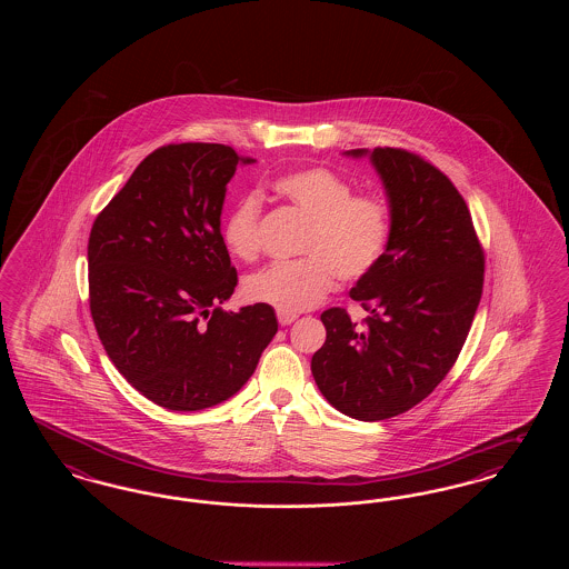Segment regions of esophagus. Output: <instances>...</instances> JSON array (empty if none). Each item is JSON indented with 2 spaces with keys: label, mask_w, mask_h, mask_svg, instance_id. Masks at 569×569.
I'll return each mask as SVG.
<instances>
[{
  "label": "esophagus",
  "mask_w": 569,
  "mask_h": 569,
  "mask_svg": "<svg viewBox=\"0 0 569 569\" xmlns=\"http://www.w3.org/2000/svg\"><path fill=\"white\" fill-rule=\"evenodd\" d=\"M297 313H286V311H277V320L281 326H290L292 322H297Z\"/></svg>",
  "instance_id": "34e87169"
}]
</instances>
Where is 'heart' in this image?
<instances>
[{
  "label": "heart",
  "mask_w": 569,
  "mask_h": 569,
  "mask_svg": "<svg viewBox=\"0 0 569 569\" xmlns=\"http://www.w3.org/2000/svg\"><path fill=\"white\" fill-rule=\"evenodd\" d=\"M272 191L307 217L298 244L305 256L247 277L249 300L297 313L330 292L335 274L358 281L378 267L392 234L390 207L381 196L356 193L346 177L326 166L286 172L272 181ZM260 219L258 196L247 193L237 200L223 223V243L232 256L241 260L258 256Z\"/></svg>",
  "instance_id": "heart-1"
}]
</instances>
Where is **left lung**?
Wrapping results in <instances>:
<instances>
[{
    "label": "left lung",
    "mask_w": 569,
    "mask_h": 569,
    "mask_svg": "<svg viewBox=\"0 0 569 569\" xmlns=\"http://www.w3.org/2000/svg\"><path fill=\"white\" fill-rule=\"evenodd\" d=\"M348 156H371L392 234L350 290L365 322L341 307L322 313L326 341L311 373L330 406L376 422L418 406L455 367L482 298L485 251L462 196L433 163L395 147Z\"/></svg>",
    "instance_id": "1"
}]
</instances>
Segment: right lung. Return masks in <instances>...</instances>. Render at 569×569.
<instances>
[{
    "mask_svg": "<svg viewBox=\"0 0 569 569\" xmlns=\"http://www.w3.org/2000/svg\"><path fill=\"white\" fill-rule=\"evenodd\" d=\"M251 162L226 144H166L93 221V325L117 371L156 406L198 411L230 399L277 332L271 305L221 309L239 277L219 217L237 166Z\"/></svg>",
    "mask_w": 569,
    "mask_h": 569,
    "instance_id": "add662e5",
    "label": "right lung"
}]
</instances>
